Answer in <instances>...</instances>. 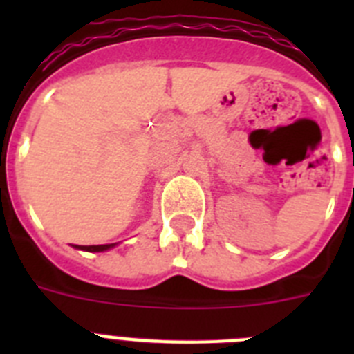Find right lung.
Listing matches in <instances>:
<instances>
[{
    "label": "right lung",
    "mask_w": 354,
    "mask_h": 354,
    "mask_svg": "<svg viewBox=\"0 0 354 354\" xmlns=\"http://www.w3.org/2000/svg\"><path fill=\"white\" fill-rule=\"evenodd\" d=\"M115 243L111 245H92V246H74L77 250H84V252H106V250L113 248Z\"/></svg>",
    "instance_id": "add662e5"
}]
</instances>
